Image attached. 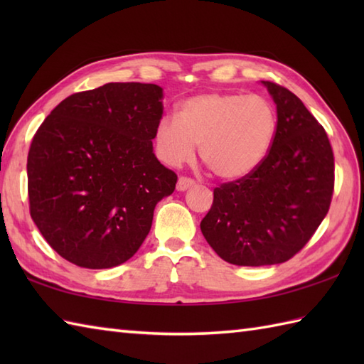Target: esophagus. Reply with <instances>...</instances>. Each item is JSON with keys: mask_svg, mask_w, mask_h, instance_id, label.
Wrapping results in <instances>:
<instances>
[{"mask_svg": "<svg viewBox=\"0 0 364 364\" xmlns=\"http://www.w3.org/2000/svg\"><path fill=\"white\" fill-rule=\"evenodd\" d=\"M194 184H196V181L192 180V178H189V176H180V178H178V183H176V189L178 191H186L191 186H194Z\"/></svg>", "mask_w": 364, "mask_h": 364, "instance_id": "obj_1", "label": "esophagus"}]
</instances>
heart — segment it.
I'll use <instances>...</instances> for the list:
<instances>
[{"label":"heart","mask_w":364,"mask_h":364,"mask_svg":"<svg viewBox=\"0 0 364 364\" xmlns=\"http://www.w3.org/2000/svg\"><path fill=\"white\" fill-rule=\"evenodd\" d=\"M278 128L274 105L261 95L208 92L178 105L176 119L154 128L156 156L170 167L200 158L220 180H239L266 159Z\"/></svg>","instance_id":"heart-1"}]
</instances>
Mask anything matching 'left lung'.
<instances>
[{
	"label": "left lung",
	"instance_id": "8db88e82",
	"mask_svg": "<svg viewBox=\"0 0 364 364\" xmlns=\"http://www.w3.org/2000/svg\"><path fill=\"white\" fill-rule=\"evenodd\" d=\"M262 82L277 105L274 144L252 173L214 189L211 210L200 223L213 250L236 266L291 259L327 215L335 189L326 129L291 90Z\"/></svg>",
	"mask_w": 364,
	"mask_h": 364
}]
</instances>
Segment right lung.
Returning a JSON list of instances; mask_svg holds the SVG:
<instances>
[{
    "instance_id": "1",
    "label": "right lung",
    "mask_w": 364,
    "mask_h": 364,
    "mask_svg": "<svg viewBox=\"0 0 364 364\" xmlns=\"http://www.w3.org/2000/svg\"><path fill=\"white\" fill-rule=\"evenodd\" d=\"M156 84L109 82L63 100L28 153L29 213L45 241L87 269L128 261L178 176L153 153Z\"/></svg>"
}]
</instances>
